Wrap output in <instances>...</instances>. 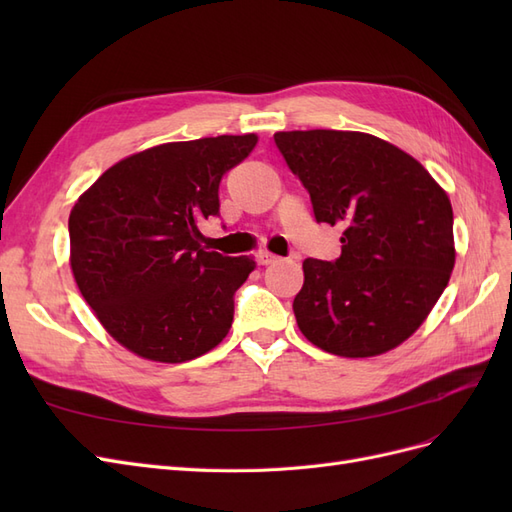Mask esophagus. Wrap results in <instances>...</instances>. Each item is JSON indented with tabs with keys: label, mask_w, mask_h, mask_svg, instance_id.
I'll return each instance as SVG.
<instances>
[{
	"label": "esophagus",
	"mask_w": 512,
	"mask_h": 512,
	"mask_svg": "<svg viewBox=\"0 0 512 512\" xmlns=\"http://www.w3.org/2000/svg\"><path fill=\"white\" fill-rule=\"evenodd\" d=\"M275 260H277V256L271 254V252H258L256 254V262H258V265H262V267L271 265V262H275Z\"/></svg>",
	"instance_id": "esophagus-1"
}]
</instances>
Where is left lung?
<instances>
[{"label":"left lung","instance_id":"left-lung-1","mask_svg":"<svg viewBox=\"0 0 512 512\" xmlns=\"http://www.w3.org/2000/svg\"><path fill=\"white\" fill-rule=\"evenodd\" d=\"M316 222L342 226V256L303 260L292 309L301 333L348 359L384 354L421 327L455 267L453 207L427 168L350 130L277 132Z\"/></svg>","mask_w":512,"mask_h":512}]
</instances>
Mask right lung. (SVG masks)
<instances>
[{"label":"right lung","mask_w":512,"mask_h":512,"mask_svg":"<svg viewBox=\"0 0 512 512\" xmlns=\"http://www.w3.org/2000/svg\"><path fill=\"white\" fill-rule=\"evenodd\" d=\"M256 134L164 143L119 160L70 211V267L106 333L136 356L185 363L232 327L252 256L203 247L220 211V181L250 156Z\"/></svg>","instance_id":"right-lung-1"}]
</instances>
